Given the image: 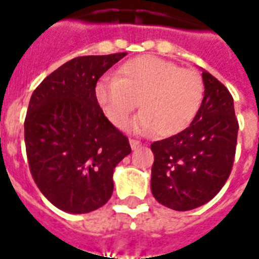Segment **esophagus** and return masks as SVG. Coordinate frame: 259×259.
I'll use <instances>...</instances> for the list:
<instances>
[{"instance_id": "obj_1", "label": "esophagus", "mask_w": 259, "mask_h": 259, "mask_svg": "<svg viewBox=\"0 0 259 259\" xmlns=\"http://www.w3.org/2000/svg\"><path fill=\"white\" fill-rule=\"evenodd\" d=\"M130 145H131L132 150H135L139 146H142V143L139 141H135V139H130Z\"/></svg>"}]
</instances>
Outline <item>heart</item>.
Returning a JSON list of instances; mask_svg holds the SVG:
<instances>
[{"label": "heart", "mask_w": 259, "mask_h": 259, "mask_svg": "<svg viewBox=\"0 0 259 259\" xmlns=\"http://www.w3.org/2000/svg\"><path fill=\"white\" fill-rule=\"evenodd\" d=\"M94 93L105 116L116 127L125 125L139 101L142 112L130 124L132 131L155 130L159 137H174L195 120L205 87L195 69L179 68L157 56H139L122 64L117 76L100 79Z\"/></svg>", "instance_id": "b5f03b06"}]
</instances>
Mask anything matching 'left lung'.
<instances>
[{"label":"left lung","instance_id":"8db88e82","mask_svg":"<svg viewBox=\"0 0 259 259\" xmlns=\"http://www.w3.org/2000/svg\"><path fill=\"white\" fill-rule=\"evenodd\" d=\"M205 95L191 125L151 143V192L161 205L192 210L213 199L229 178L239 124L233 98L221 81L202 69Z\"/></svg>","mask_w":259,"mask_h":259}]
</instances>
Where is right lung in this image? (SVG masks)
Returning a JSON list of instances; mask_svg holds the SVG:
<instances>
[{
    "instance_id": "obj_1",
    "label": "right lung",
    "mask_w": 259,
    "mask_h": 259,
    "mask_svg": "<svg viewBox=\"0 0 259 259\" xmlns=\"http://www.w3.org/2000/svg\"><path fill=\"white\" fill-rule=\"evenodd\" d=\"M127 53L84 56L45 77L31 95L24 141L34 182L60 210H97L113 192L114 168L131 153L128 138L105 117L95 84Z\"/></svg>"
}]
</instances>
